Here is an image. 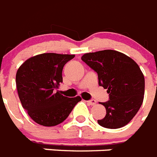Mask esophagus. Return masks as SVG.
I'll use <instances>...</instances> for the list:
<instances>
[{"instance_id": "34e87169", "label": "esophagus", "mask_w": 157, "mask_h": 157, "mask_svg": "<svg viewBox=\"0 0 157 157\" xmlns=\"http://www.w3.org/2000/svg\"><path fill=\"white\" fill-rule=\"evenodd\" d=\"M87 103L90 105H95L96 103H97V102H96V100H94V99H91V100L87 101Z\"/></svg>"}]
</instances>
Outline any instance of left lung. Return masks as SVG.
<instances>
[{
  "label": "left lung",
  "mask_w": 157,
  "mask_h": 157,
  "mask_svg": "<svg viewBox=\"0 0 157 157\" xmlns=\"http://www.w3.org/2000/svg\"><path fill=\"white\" fill-rule=\"evenodd\" d=\"M81 59L97 72L98 85L109 94V100L101 103L106 116L98 123L107 129L124 126L144 101L145 80L139 65L125 54L112 50L85 54Z\"/></svg>",
  "instance_id": "obj_1"
}]
</instances>
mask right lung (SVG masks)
Listing matches in <instances>:
<instances>
[{
    "label": "right lung",
    "instance_id": "1",
    "mask_svg": "<svg viewBox=\"0 0 157 157\" xmlns=\"http://www.w3.org/2000/svg\"><path fill=\"white\" fill-rule=\"evenodd\" d=\"M74 54L46 53L32 57L16 73V86L22 106L30 117L44 126H54L64 121L80 96L68 98L56 89L63 82L64 65Z\"/></svg>",
    "mask_w": 157,
    "mask_h": 157
}]
</instances>
